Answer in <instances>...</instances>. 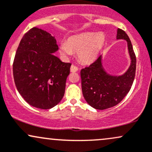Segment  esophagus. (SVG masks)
I'll return each instance as SVG.
<instances>
[{
	"label": "esophagus",
	"mask_w": 152,
	"mask_h": 152,
	"mask_svg": "<svg viewBox=\"0 0 152 152\" xmlns=\"http://www.w3.org/2000/svg\"><path fill=\"white\" fill-rule=\"evenodd\" d=\"M71 72H76L78 70V68L75 65H71Z\"/></svg>",
	"instance_id": "obj_1"
}]
</instances>
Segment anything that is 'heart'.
Masks as SVG:
<instances>
[{
    "instance_id": "heart-1",
    "label": "heart",
    "mask_w": 152,
    "mask_h": 152,
    "mask_svg": "<svg viewBox=\"0 0 152 152\" xmlns=\"http://www.w3.org/2000/svg\"><path fill=\"white\" fill-rule=\"evenodd\" d=\"M104 43L105 36L102 33L84 32L71 36L66 43H61L59 50L65 57L71 56L72 52L78 53L80 62L89 64L96 59Z\"/></svg>"
}]
</instances>
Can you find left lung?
<instances>
[{"label":"left lung","mask_w":152,"mask_h":152,"mask_svg":"<svg viewBox=\"0 0 152 152\" xmlns=\"http://www.w3.org/2000/svg\"><path fill=\"white\" fill-rule=\"evenodd\" d=\"M116 39L126 40L127 42L131 64L124 74L120 76L108 74L102 65V56L81 71L83 97L96 109L104 110L117 105L129 93L133 84L137 59L132 42L125 31L120 28L117 29Z\"/></svg>","instance_id":"1"}]
</instances>
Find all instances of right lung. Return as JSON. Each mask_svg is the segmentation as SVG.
I'll use <instances>...</instances> for the list:
<instances>
[{
    "mask_svg": "<svg viewBox=\"0 0 152 152\" xmlns=\"http://www.w3.org/2000/svg\"><path fill=\"white\" fill-rule=\"evenodd\" d=\"M58 50L55 37L36 27L28 31L19 43L13 64L15 84L34 107L51 109L64 97L71 64L53 55Z\"/></svg>",
    "mask_w": 152,
    "mask_h": 152,
    "instance_id": "obj_1",
    "label": "right lung"
}]
</instances>
